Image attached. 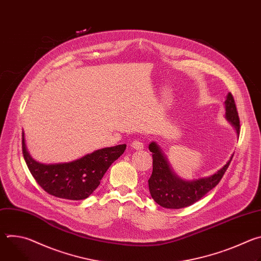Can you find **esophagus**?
I'll return each mask as SVG.
<instances>
[{
	"instance_id": "34e87169",
	"label": "esophagus",
	"mask_w": 261,
	"mask_h": 261,
	"mask_svg": "<svg viewBox=\"0 0 261 261\" xmlns=\"http://www.w3.org/2000/svg\"><path fill=\"white\" fill-rule=\"evenodd\" d=\"M131 146H132L133 148H135V150H142L143 146H144V144H143V142H142V141L135 139L134 141H132Z\"/></svg>"
}]
</instances>
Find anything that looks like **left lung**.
<instances>
[{"mask_svg":"<svg viewBox=\"0 0 261 261\" xmlns=\"http://www.w3.org/2000/svg\"><path fill=\"white\" fill-rule=\"evenodd\" d=\"M225 110V118L240 134V118L231 93H228L226 97ZM148 150L153 154V172L148 178V190L153 199L166 208H182L202 198L219 184L233 157L232 155L224 166L208 177L182 180L172 171L156 142H151Z\"/></svg>","mask_w":261,"mask_h":261,"instance_id":"obj_1","label":"left lung"}]
</instances>
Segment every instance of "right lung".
<instances>
[{"label":"right lung","instance_id":"add662e5","mask_svg":"<svg viewBox=\"0 0 261 261\" xmlns=\"http://www.w3.org/2000/svg\"><path fill=\"white\" fill-rule=\"evenodd\" d=\"M22 154L32 175L48 194L70 200L88 198L103 175L126 150V144L104 147L69 163L42 164L29 154L22 132Z\"/></svg>","mask_w":261,"mask_h":261}]
</instances>
